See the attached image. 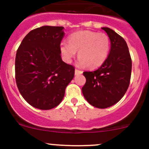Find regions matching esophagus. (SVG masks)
Segmentation results:
<instances>
[{
    "instance_id": "obj_1",
    "label": "esophagus",
    "mask_w": 149,
    "mask_h": 149,
    "mask_svg": "<svg viewBox=\"0 0 149 149\" xmlns=\"http://www.w3.org/2000/svg\"><path fill=\"white\" fill-rule=\"evenodd\" d=\"M83 73V72L82 71H81V70H77V69H76V70H75V75H79V74H81V73Z\"/></svg>"
}]
</instances>
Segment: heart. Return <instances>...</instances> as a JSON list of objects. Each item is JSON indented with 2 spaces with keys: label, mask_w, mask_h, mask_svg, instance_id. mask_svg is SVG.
<instances>
[{
  "label": "heart",
  "mask_w": 149,
  "mask_h": 149,
  "mask_svg": "<svg viewBox=\"0 0 149 149\" xmlns=\"http://www.w3.org/2000/svg\"><path fill=\"white\" fill-rule=\"evenodd\" d=\"M109 49L110 41L106 34L88 30L73 33L69 37L68 42L63 41L60 44V51L65 62L70 63L78 51L77 65H86L91 69L102 65Z\"/></svg>",
  "instance_id": "1"
}]
</instances>
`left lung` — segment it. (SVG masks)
I'll list each match as a JSON object with an SVG mask.
<instances>
[{
    "label": "left lung",
    "instance_id": "8db88e82",
    "mask_svg": "<svg viewBox=\"0 0 149 149\" xmlns=\"http://www.w3.org/2000/svg\"><path fill=\"white\" fill-rule=\"evenodd\" d=\"M102 29L110 40L109 55L97 70L84 72L86 81L82 87V93L90 104L104 109L118 103L127 91L132 61L124 39L111 29Z\"/></svg>",
    "mask_w": 149,
    "mask_h": 149
}]
</instances>
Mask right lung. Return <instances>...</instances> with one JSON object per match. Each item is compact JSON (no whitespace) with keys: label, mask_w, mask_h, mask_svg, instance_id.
Masks as SVG:
<instances>
[{"label":"right lung","mask_w":149,"mask_h":149,"mask_svg":"<svg viewBox=\"0 0 149 149\" xmlns=\"http://www.w3.org/2000/svg\"><path fill=\"white\" fill-rule=\"evenodd\" d=\"M63 29V26H43L31 30L16 52V85L23 98L37 109L58 106L74 76L73 66L63 62L61 56Z\"/></svg>","instance_id":"obj_1"}]
</instances>
